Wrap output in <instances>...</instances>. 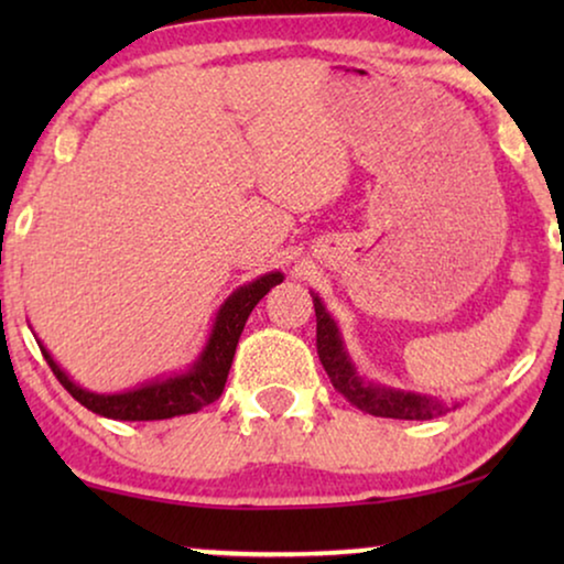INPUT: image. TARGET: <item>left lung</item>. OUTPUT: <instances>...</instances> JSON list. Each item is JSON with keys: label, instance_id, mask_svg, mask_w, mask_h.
<instances>
[{"label": "left lung", "instance_id": "obj_1", "mask_svg": "<svg viewBox=\"0 0 564 564\" xmlns=\"http://www.w3.org/2000/svg\"><path fill=\"white\" fill-rule=\"evenodd\" d=\"M315 305V346H318L321 365L326 369L334 388L349 400L351 405H357L359 411L369 415H382V419H405V421H426L436 419V415L449 413L452 408L442 403V400L413 395V392H400V390H384L375 388V384L361 382V377L354 372L349 357H346L341 338H338L336 323L330 321L326 307L318 297H313Z\"/></svg>", "mask_w": 564, "mask_h": 564}]
</instances>
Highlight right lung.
Segmentation results:
<instances>
[{
    "label": "right lung",
    "mask_w": 564,
    "mask_h": 564,
    "mask_svg": "<svg viewBox=\"0 0 564 564\" xmlns=\"http://www.w3.org/2000/svg\"><path fill=\"white\" fill-rule=\"evenodd\" d=\"M284 276L280 272L259 276L257 282L243 284L241 290H236L234 295L226 300V305L220 307L218 321L213 326V336L207 341L203 357L187 375L169 377L164 382L145 384L141 390L122 392V395H97V392L82 390L79 384H74L64 375L56 361L51 359V354L43 349V357L48 361V367L56 375V380L72 392V398L79 400L84 408H89L91 413L105 415V419L115 421H161V419H174V415L195 413L199 408L215 403L220 398L223 388H226L230 365H234V354L241 338V330L249 321V315L261 297L267 295L274 284H280Z\"/></svg>",
    "instance_id": "right-lung-1"
}]
</instances>
